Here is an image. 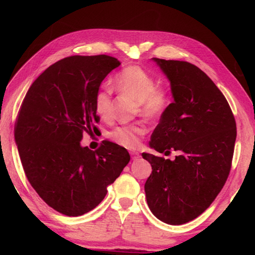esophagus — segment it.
<instances>
[{
	"label": "esophagus",
	"mask_w": 255,
	"mask_h": 255,
	"mask_svg": "<svg viewBox=\"0 0 255 255\" xmlns=\"http://www.w3.org/2000/svg\"><path fill=\"white\" fill-rule=\"evenodd\" d=\"M130 155H131L132 160H138L140 158V154L138 152H136V151H132V152H130Z\"/></svg>",
	"instance_id": "obj_1"
}]
</instances>
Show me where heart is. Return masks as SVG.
<instances>
[{
  "label": "heart",
  "instance_id": "obj_1",
  "mask_svg": "<svg viewBox=\"0 0 255 255\" xmlns=\"http://www.w3.org/2000/svg\"><path fill=\"white\" fill-rule=\"evenodd\" d=\"M115 82L119 91L139 102L140 111L147 117L161 116L171 104L169 93L164 89L158 88L153 75L139 66L125 68L116 75ZM112 89L101 86L94 96L95 113L105 121L112 116ZM144 132L143 125L131 124L114 128L108 136L124 147L136 148Z\"/></svg>",
  "mask_w": 255,
  "mask_h": 255
}]
</instances>
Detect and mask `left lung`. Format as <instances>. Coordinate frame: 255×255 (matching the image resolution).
Masks as SVG:
<instances>
[{
  "label": "left lung",
  "instance_id": "obj_1",
  "mask_svg": "<svg viewBox=\"0 0 255 255\" xmlns=\"http://www.w3.org/2000/svg\"><path fill=\"white\" fill-rule=\"evenodd\" d=\"M169 79L171 103L151 134L160 153L178 151L175 160L142 153L152 173L144 184L150 210L169 225L202 215L224 187L231 169L237 125L220 90L186 61L152 58Z\"/></svg>",
  "mask_w": 255,
  "mask_h": 255
}]
</instances>
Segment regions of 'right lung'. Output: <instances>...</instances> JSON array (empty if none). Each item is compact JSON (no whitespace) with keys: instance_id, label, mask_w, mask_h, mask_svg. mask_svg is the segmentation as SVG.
<instances>
[{"instance_id":"add662e5","label":"right lung","mask_w":255,"mask_h":255,"mask_svg":"<svg viewBox=\"0 0 255 255\" xmlns=\"http://www.w3.org/2000/svg\"><path fill=\"white\" fill-rule=\"evenodd\" d=\"M116 58L71 56L47 68L31 84L14 136L27 180L44 202L70 217L94 209L130 160L119 144L90 150L80 141L100 122L94 96L119 67Z\"/></svg>"}]
</instances>
